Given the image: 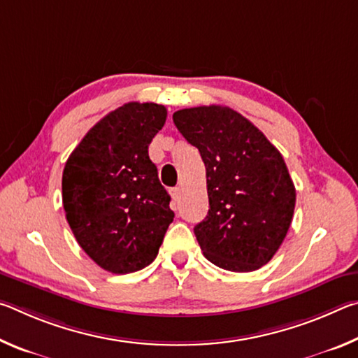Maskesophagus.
Segmentation results:
<instances>
[{"label":"esophagus","mask_w":358,"mask_h":358,"mask_svg":"<svg viewBox=\"0 0 358 358\" xmlns=\"http://www.w3.org/2000/svg\"><path fill=\"white\" fill-rule=\"evenodd\" d=\"M171 194H172L173 201H178L180 196H181V189H180V187H172V189H171Z\"/></svg>","instance_id":"obj_1"}]
</instances>
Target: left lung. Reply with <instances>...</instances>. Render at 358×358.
Instances as JSON below:
<instances>
[{
    "instance_id": "left-lung-1",
    "label": "left lung",
    "mask_w": 358,
    "mask_h": 358,
    "mask_svg": "<svg viewBox=\"0 0 358 358\" xmlns=\"http://www.w3.org/2000/svg\"><path fill=\"white\" fill-rule=\"evenodd\" d=\"M173 123L207 169L210 210L194 227L203 256L238 273L270 262L295 208V186L280 151L229 107L183 108Z\"/></svg>"
}]
</instances>
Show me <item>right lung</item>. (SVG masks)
<instances>
[{
	"label": "right lung",
	"mask_w": 358,
	"mask_h": 358,
	"mask_svg": "<svg viewBox=\"0 0 358 358\" xmlns=\"http://www.w3.org/2000/svg\"><path fill=\"white\" fill-rule=\"evenodd\" d=\"M166 118L164 106L128 102L98 121L66 161V220L82 250L112 273L153 262L173 221L171 196L148 156Z\"/></svg>",
	"instance_id": "obj_1"
}]
</instances>
